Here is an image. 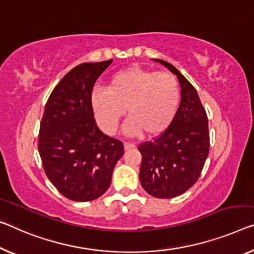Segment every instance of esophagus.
<instances>
[{
    "mask_svg": "<svg viewBox=\"0 0 254 254\" xmlns=\"http://www.w3.org/2000/svg\"><path fill=\"white\" fill-rule=\"evenodd\" d=\"M124 147H125V150L135 149V144H132V143H125L124 144Z\"/></svg>",
    "mask_w": 254,
    "mask_h": 254,
    "instance_id": "obj_1",
    "label": "esophagus"
}]
</instances>
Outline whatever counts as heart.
<instances>
[{
    "label": "heart",
    "mask_w": 254,
    "mask_h": 254,
    "mask_svg": "<svg viewBox=\"0 0 254 254\" xmlns=\"http://www.w3.org/2000/svg\"><path fill=\"white\" fill-rule=\"evenodd\" d=\"M179 102L181 88L176 77L139 67L117 71L109 78L107 91L95 89L91 94L96 123L109 135L118 131L126 109L130 119L127 134L161 135L173 123Z\"/></svg>",
    "instance_id": "heart-1"
}]
</instances>
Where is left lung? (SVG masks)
I'll list each match as a JSON object with an SVG mask.
<instances>
[{"label":"left lung","mask_w":254,"mask_h":254,"mask_svg":"<svg viewBox=\"0 0 254 254\" xmlns=\"http://www.w3.org/2000/svg\"><path fill=\"white\" fill-rule=\"evenodd\" d=\"M152 60L177 76L182 99L168 129L138 146L139 182L152 196L171 198L185 193L200 177L209 154L208 117L196 89L182 72L165 60Z\"/></svg>","instance_id":"8db88e82"}]
</instances>
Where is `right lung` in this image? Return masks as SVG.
Here are the masks:
<instances>
[{"mask_svg":"<svg viewBox=\"0 0 254 254\" xmlns=\"http://www.w3.org/2000/svg\"><path fill=\"white\" fill-rule=\"evenodd\" d=\"M111 62H87L70 70L51 93L42 118L43 168L54 187L76 202L107 192L124 154L123 143L97 128L91 107L93 86Z\"/></svg>","mask_w":254,"mask_h":254,"instance_id":"right-lung-1","label":"right lung"}]
</instances>
